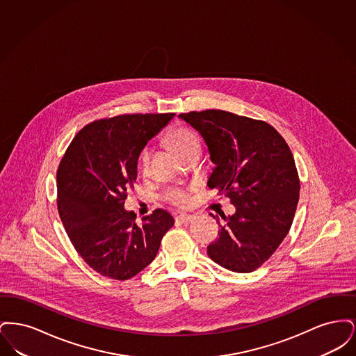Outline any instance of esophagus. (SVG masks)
<instances>
[{
	"label": "esophagus",
	"mask_w": 356,
	"mask_h": 356,
	"mask_svg": "<svg viewBox=\"0 0 356 356\" xmlns=\"http://www.w3.org/2000/svg\"><path fill=\"white\" fill-rule=\"evenodd\" d=\"M195 219L192 215H186V213H181L179 216H176V220L181 221V222H189Z\"/></svg>",
	"instance_id": "34e87169"
}]
</instances>
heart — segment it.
I'll return each instance as SVG.
<instances>
[{"mask_svg":"<svg viewBox=\"0 0 356 356\" xmlns=\"http://www.w3.org/2000/svg\"><path fill=\"white\" fill-rule=\"evenodd\" d=\"M167 143L170 148L175 151V153L184 159L188 153L191 152L195 148H199V140L192 134L189 129L186 128H175L172 129L170 134L167 135ZM151 156L152 151L149 148H145L141 156H140V168L143 170V173H147L149 168V163H151ZM168 200L170 203L176 204V205H186L189 202V197L186 195V192L181 189H172L167 195Z\"/></svg>","mask_w":356,"mask_h":356,"instance_id":"1","label":"heart"}]
</instances>
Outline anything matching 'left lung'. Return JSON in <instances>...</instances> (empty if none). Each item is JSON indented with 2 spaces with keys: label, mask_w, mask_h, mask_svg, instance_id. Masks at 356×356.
Returning a JSON list of instances; mask_svg holds the SVG:
<instances>
[{
  "label": "left lung",
  "mask_w": 356,
  "mask_h": 356,
  "mask_svg": "<svg viewBox=\"0 0 356 356\" xmlns=\"http://www.w3.org/2000/svg\"><path fill=\"white\" fill-rule=\"evenodd\" d=\"M179 118L208 147L215 168L207 186L227 195L236 208L221 218L225 224L208 245V256L229 271H254L287 236L299 202L300 183L287 143L270 124L225 111Z\"/></svg>",
  "instance_id": "left-lung-1"
}]
</instances>
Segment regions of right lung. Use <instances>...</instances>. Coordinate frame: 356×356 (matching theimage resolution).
I'll list each match as a JSON object with an SVG mask.
<instances>
[{
	"label": "right lung",
	"instance_id": "obj_1",
	"mask_svg": "<svg viewBox=\"0 0 356 356\" xmlns=\"http://www.w3.org/2000/svg\"><path fill=\"white\" fill-rule=\"evenodd\" d=\"M175 113L99 120L72 140L57 170V207L69 238L102 276L127 280L152 263L175 219L164 209L141 218L124 208L147 143Z\"/></svg>",
	"mask_w": 356,
	"mask_h": 356
}]
</instances>
